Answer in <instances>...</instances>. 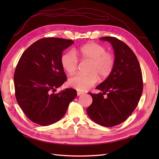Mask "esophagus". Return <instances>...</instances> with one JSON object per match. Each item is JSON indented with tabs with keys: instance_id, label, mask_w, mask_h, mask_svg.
Here are the masks:
<instances>
[{
	"instance_id": "1",
	"label": "esophagus",
	"mask_w": 159,
	"mask_h": 159,
	"mask_svg": "<svg viewBox=\"0 0 159 159\" xmlns=\"http://www.w3.org/2000/svg\"><path fill=\"white\" fill-rule=\"evenodd\" d=\"M83 93L81 92V91H77V95H78V96L80 95H82Z\"/></svg>"
}]
</instances>
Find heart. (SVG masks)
<instances>
[{
  "label": "heart",
  "instance_id": "1",
  "mask_svg": "<svg viewBox=\"0 0 159 159\" xmlns=\"http://www.w3.org/2000/svg\"><path fill=\"white\" fill-rule=\"evenodd\" d=\"M81 61H89L88 74H78L69 79L71 87L77 90H88L97 82L99 76L101 79L107 78L114 68L115 60L114 55L106 52L105 48L95 42L85 44L73 51H69L61 56L62 68L69 74H74L78 68V60Z\"/></svg>",
  "mask_w": 159,
  "mask_h": 159
}]
</instances>
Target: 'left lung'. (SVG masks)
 <instances>
[{"instance_id": "left-lung-1", "label": "left lung", "mask_w": 159, "mask_h": 159, "mask_svg": "<svg viewBox=\"0 0 159 159\" xmlns=\"http://www.w3.org/2000/svg\"><path fill=\"white\" fill-rule=\"evenodd\" d=\"M99 39L111 44L115 63L111 74L96 87L102 93H89L93 102L87 113L96 123L110 127L125 121L137 107L143 93V76L135 54L125 43L115 37Z\"/></svg>"}]
</instances>
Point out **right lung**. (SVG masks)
<instances>
[{"label": "right lung", "instance_id": "right-lung-1", "mask_svg": "<svg viewBox=\"0 0 159 159\" xmlns=\"http://www.w3.org/2000/svg\"><path fill=\"white\" fill-rule=\"evenodd\" d=\"M74 42L44 38L24 52L14 71L17 102L32 122L47 126L59 121L77 95L72 88L54 93L67 80L61 64L62 52Z\"/></svg>", "mask_w": 159, "mask_h": 159}]
</instances>
